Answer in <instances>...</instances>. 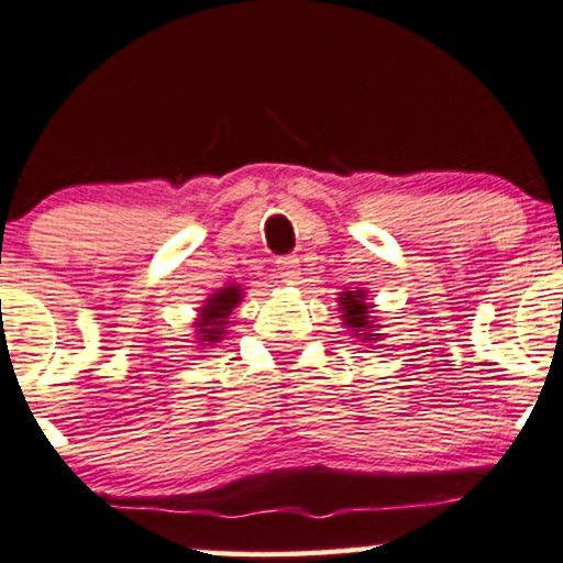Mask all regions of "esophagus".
Segmentation results:
<instances>
[{
  "mask_svg": "<svg viewBox=\"0 0 563 563\" xmlns=\"http://www.w3.org/2000/svg\"><path fill=\"white\" fill-rule=\"evenodd\" d=\"M276 274H279V279L284 284H300V261L297 258H279L276 261Z\"/></svg>",
  "mask_w": 563,
  "mask_h": 563,
  "instance_id": "34e87169",
  "label": "esophagus"
}]
</instances>
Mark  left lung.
<instances>
[{
    "label": "left lung",
    "instance_id": "left-lung-1",
    "mask_svg": "<svg viewBox=\"0 0 563 563\" xmlns=\"http://www.w3.org/2000/svg\"><path fill=\"white\" fill-rule=\"evenodd\" d=\"M339 310H342V323L350 329V334L360 339L365 344H376L384 339L380 334V323L373 318V308L376 305L371 302V295L365 289H346V292H339Z\"/></svg>",
    "mask_w": 563,
    "mask_h": 563
}]
</instances>
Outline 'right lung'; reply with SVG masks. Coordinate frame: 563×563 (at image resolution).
Segmentation results:
<instances>
[{"instance_id": "1", "label": "right lung", "mask_w": 563, "mask_h": 563, "mask_svg": "<svg viewBox=\"0 0 563 563\" xmlns=\"http://www.w3.org/2000/svg\"><path fill=\"white\" fill-rule=\"evenodd\" d=\"M242 295L245 292H242L240 284L229 282L221 289H217V292L206 297L196 318V339L200 346H211L227 336L229 323H232L229 316L242 302Z\"/></svg>"}]
</instances>
